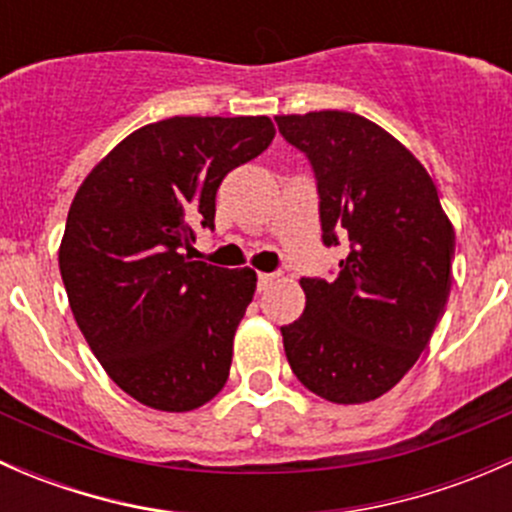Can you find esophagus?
Segmentation results:
<instances>
[{"instance_id":"34e87169","label":"esophagus","mask_w":512,"mask_h":512,"mask_svg":"<svg viewBox=\"0 0 512 512\" xmlns=\"http://www.w3.org/2000/svg\"><path fill=\"white\" fill-rule=\"evenodd\" d=\"M277 280V275H270V272H260V275H257V289H267L272 285V282Z\"/></svg>"}]
</instances>
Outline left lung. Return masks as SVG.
<instances>
[{"label":"left lung","instance_id":"8db88e82","mask_svg":"<svg viewBox=\"0 0 512 512\" xmlns=\"http://www.w3.org/2000/svg\"><path fill=\"white\" fill-rule=\"evenodd\" d=\"M312 163L324 245L349 240L337 280L302 277L304 312L282 327L294 376L332 404H366L416 364L446 307L456 232L414 153L347 111L277 116Z\"/></svg>","mask_w":512,"mask_h":512}]
</instances>
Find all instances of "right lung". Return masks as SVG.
<instances>
[{"mask_svg": "<svg viewBox=\"0 0 512 512\" xmlns=\"http://www.w3.org/2000/svg\"><path fill=\"white\" fill-rule=\"evenodd\" d=\"M275 138L267 116H173L123 138L76 190L59 247L71 312L106 374L143 406L183 414L230 376L257 287L250 267L190 260L232 168Z\"/></svg>", "mask_w": 512, "mask_h": 512, "instance_id": "right-lung-1", "label": "right lung"}]
</instances>
